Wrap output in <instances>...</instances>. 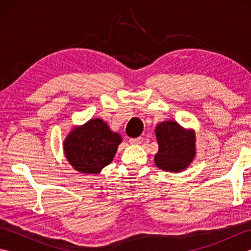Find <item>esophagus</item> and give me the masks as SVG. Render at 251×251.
<instances>
[{
	"label": "esophagus",
	"instance_id": "obj_1",
	"mask_svg": "<svg viewBox=\"0 0 251 251\" xmlns=\"http://www.w3.org/2000/svg\"><path fill=\"white\" fill-rule=\"evenodd\" d=\"M143 141L142 137H138V138H130L129 142L131 145H140V143Z\"/></svg>",
	"mask_w": 251,
	"mask_h": 251
}]
</instances>
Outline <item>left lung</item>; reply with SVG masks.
<instances>
[{
  "instance_id": "obj_1",
  "label": "left lung",
  "mask_w": 251,
  "mask_h": 251,
  "mask_svg": "<svg viewBox=\"0 0 251 251\" xmlns=\"http://www.w3.org/2000/svg\"><path fill=\"white\" fill-rule=\"evenodd\" d=\"M158 151L154 156L156 166L169 173H181L190 166L196 155V137L175 121H165L155 127Z\"/></svg>"
}]
</instances>
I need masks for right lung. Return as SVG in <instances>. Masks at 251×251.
Returning a JSON list of instances; mask_svg holds the SVG:
<instances>
[{
	"mask_svg": "<svg viewBox=\"0 0 251 251\" xmlns=\"http://www.w3.org/2000/svg\"><path fill=\"white\" fill-rule=\"evenodd\" d=\"M123 141L101 119H92L74 126L63 141V152L69 164L82 174H98L109 165Z\"/></svg>",
	"mask_w": 251,
	"mask_h": 251,
	"instance_id": "right-lung-1",
	"label": "right lung"
}]
</instances>
